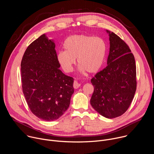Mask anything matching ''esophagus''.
<instances>
[{
	"label": "esophagus",
	"mask_w": 154,
	"mask_h": 154,
	"mask_svg": "<svg viewBox=\"0 0 154 154\" xmlns=\"http://www.w3.org/2000/svg\"><path fill=\"white\" fill-rule=\"evenodd\" d=\"M80 83H79L78 82H77V81H74V84H73V87H74V88H75V89H77V88H79L80 86Z\"/></svg>",
	"instance_id": "obj_1"
}]
</instances>
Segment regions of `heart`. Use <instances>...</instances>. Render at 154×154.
Here are the masks:
<instances>
[{"mask_svg":"<svg viewBox=\"0 0 154 154\" xmlns=\"http://www.w3.org/2000/svg\"><path fill=\"white\" fill-rule=\"evenodd\" d=\"M64 51L57 54L59 65L66 72L73 70L77 59L79 70L89 73L98 72L103 65L106 55V45L99 37L84 34L67 37L63 45Z\"/></svg>","mask_w":154,"mask_h":154,"instance_id":"heart-1","label":"heart"}]
</instances>
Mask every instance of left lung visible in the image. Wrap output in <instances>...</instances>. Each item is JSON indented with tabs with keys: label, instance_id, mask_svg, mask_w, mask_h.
<instances>
[{
	"label": "left lung",
	"instance_id": "8db88e82",
	"mask_svg": "<svg viewBox=\"0 0 154 154\" xmlns=\"http://www.w3.org/2000/svg\"><path fill=\"white\" fill-rule=\"evenodd\" d=\"M106 31L110 41L108 66L91 80L94 90L90 102L100 115L114 119L128 110L134 98L136 65L128 45L115 33Z\"/></svg>",
	"mask_w": 154,
	"mask_h": 154
}]
</instances>
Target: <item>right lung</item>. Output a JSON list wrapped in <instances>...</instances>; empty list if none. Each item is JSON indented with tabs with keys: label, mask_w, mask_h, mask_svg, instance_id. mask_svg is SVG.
Returning <instances> with one entry per match:
<instances>
[{
	"label": "right lung",
	"mask_w": 154,
	"mask_h": 154,
	"mask_svg": "<svg viewBox=\"0 0 154 154\" xmlns=\"http://www.w3.org/2000/svg\"><path fill=\"white\" fill-rule=\"evenodd\" d=\"M55 43L45 34L26 48L21 62L22 90L33 114L45 121L60 118L74 92V79L59 69Z\"/></svg>",
	"instance_id": "add662e5"
}]
</instances>
